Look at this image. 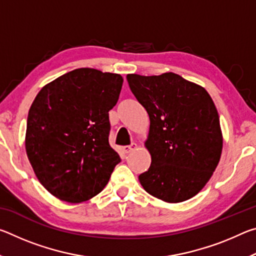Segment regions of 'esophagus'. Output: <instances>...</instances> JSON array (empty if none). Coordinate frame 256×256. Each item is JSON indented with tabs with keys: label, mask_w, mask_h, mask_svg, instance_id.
<instances>
[{
	"label": "esophagus",
	"mask_w": 256,
	"mask_h": 256,
	"mask_svg": "<svg viewBox=\"0 0 256 256\" xmlns=\"http://www.w3.org/2000/svg\"><path fill=\"white\" fill-rule=\"evenodd\" d=\"M136 148V144H130V146H125L124 148H123V150H124V152L125 154H130V152H132V151Z\"/></svg>",
	"instance_id": "34e87169"
}]
</instances>
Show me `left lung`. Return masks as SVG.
<instances>
[{
  "mask_svg": "<svg viewBox=\"0 0 256 256\" xmlns=\"http://www.w3.org/2000/svg\"><path fill=\"white\" fill-rule=\"evenodd\" d=\"M126 79L150 118L146 146L151 164L138 180L164 202L188 200L204 188L222 156L219 116L210 94L172 72Z\"/></svg>",
  "mask_w": 256,
  "mask_h": 256,
  "instance_id": "left-lung-1",
  "label": "left lung"
}]
</instances>
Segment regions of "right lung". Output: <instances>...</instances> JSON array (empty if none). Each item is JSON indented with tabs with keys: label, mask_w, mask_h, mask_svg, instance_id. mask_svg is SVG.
<instances>
[{
	"label": "right lung",
	"mask_w": 256,
	"mask_h": 256,
	"mask_svg": "<svg viewBox=\"0 0 256 256\" xmlns=\"http://www.w3.org/2000/svg\"><path fill=\"white\" fill-rule=\"evenodd\" d=\"M123 78L76 68L46 84L29 110L26 150L40 184L76 203L97 196L120 162L108 141Z\"/></svg>",
	"instance_id": "right-lung-1"
}]
</instances>
